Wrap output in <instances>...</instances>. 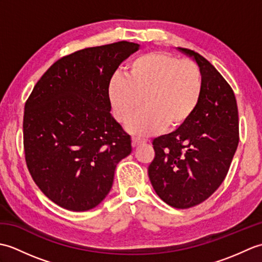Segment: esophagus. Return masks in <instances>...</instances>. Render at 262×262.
<instances>
[{
	"label": "esophagus",
	"mask_w": 262,
	"mask_h": 262,
	"mask_svg": "<svg viewBox=\"0 0 262 262\" xmlns=\"http://www.w3.org/2000/svg\"><path fill=\"white\" fill-rule=\"evenodd\" d=\"M147 141L145 140V138H140V137H133V140H132V144H133V146H137V145H140V144H144V143H146Z\"/></svg>",
	"instance_id": "obj_1"
}]
</instances>
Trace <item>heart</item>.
<instances>
[{
  "mask_svg": "<svg viewBox=\"0 0 262 262\" xmlns=\"http://www.w3.org/2000/svg\"><path fill=\"white\" fill-rule=\"evenodd\" d=\"M203 75L190 59L166 53H148L127 65L125 79L113 76L107 93L117 121L130 120L132 134L149 135L166 128L177 130L196 113L203 96Z\"/></svg>",
  "mask_w": 262,
  "mask_h": 262,
  "instance_id": "heart-1",
  "label": "heart"
}]
</instances>
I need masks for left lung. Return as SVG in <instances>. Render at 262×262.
Returning <instances> with one entry per match:
<instances>
[{
  "label": "left lung",
  "instance_id": "8db88e82",
  "mask_svg": "<svg viewBox=\"0 0 262 262\" xmlns=\"http://www.w3.org/2000/svg\"><path fill=\"white\" fill-rule=\"evenodd\" d=\"M204 89L187 124L154 138L148 177L155 192L174 208H190L213 194L229 172L238 144V113L231 85L207 59L191 49Z\"/></svg>",
  "mask_w": 262,
  "mask_h": 262
}]
</instances>
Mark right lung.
Listing matches in <instances>:
<instances>
[{
    "mask_svg": "<svg viewBox=\"0 0 262 262\" xmlns=\"http://www.w3.org/2000/svg\"><path fill=\"white\" fill-rule=\"evenodd\" d=\"M140 45L118 41L84 48L55 62L25 104L26 163L39 189L73 211L96 207L115 169L132 152L130 136L111 116L107 86Z\"/></svg>",
    "mask_w": 262,
    "mask_h": 262,
    "instance_id": "1",
    "label": "right lung"
}]
</instances>
